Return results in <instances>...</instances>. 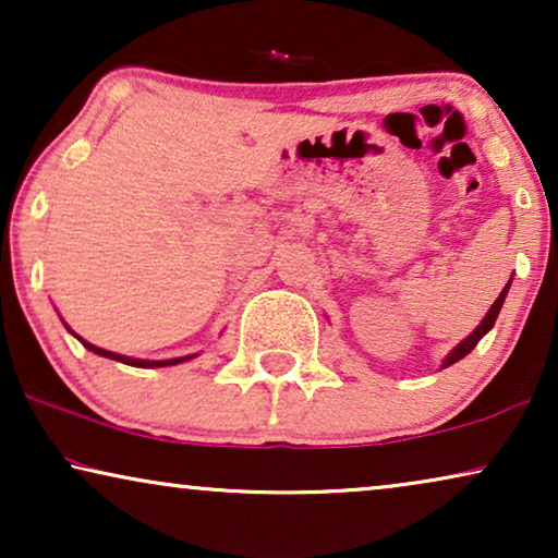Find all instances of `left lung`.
<instances>
[{
  "label": "left lung",
  "instance_id": "left-lung-1",
  "mask_svg": "<svg viewBox=\"0 0 558 558\" xmlns=\"http://www.w3.org/2000/svg\"><path fill=\"white\" fill-rule=\"evenodd\" d=\"M510 281H513V279H510ZM510 281L506 284V289H502V292H500L498 300L493 302V307L487 310V315H485L483 323L477 325V330L472 332V335H468V338H464V340L460 342V345H457V348L452 350V353H449V355L445 357V365H441V368H447V365L462 361V357L468 355V353H472V348H475L477 342L483 340V335H485L487 330H490V327L495 325V319H498V315H500V307H502V302H506V294H508V289H510Z\"/></svg>",
  "mask_w": 558,
  "mask_h": 558
}]
</instances>
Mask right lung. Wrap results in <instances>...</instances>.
Masks as SVG:
<instances>
[{
  "label": "right lung",
  "mask_w": 558,
  "mask_h": 558,
  "mask_svg": "<svg viewBox=\"0 0 558 558\" xmlns=\"http://www.w3.org/2000/svg\"><path fill=\"white\" fill-rule=\"evenodd\" d=\"M75 335V332H73ZM75 338H78V335H75ZM81 342H83V348H88V350H94L96 355H104V357H111V361H119V363H126V365H134V368H162V365H174V363H182V361H187V357H172V361H136V357H126V355H117V353H109V350H104V348H96V345H90V342H86L83 338H78Z\"/></svg>",
  "instance_id": "add662e5"
}]
</instances>
